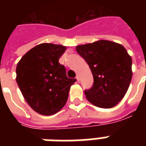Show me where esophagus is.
<instances>
[{"mask_svg": "<svg viewBox=\"0 0 146 146\" xmlns=\"http://www.w3.org/2000/svg\"><path fill=\"white\" fill-rule=\"evenodd\" d=\"M76 80H77V81L79 82V81H80V76H79V74H77V75H76Z\"/></svg>", "mask_w": 146, "mask_h": 146, "instance_id": "1", "label": "esophagus"}]
</instances>
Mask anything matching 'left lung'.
Here are the masks:
<instances>
[{
    "label": "left lung",
    "instance_id": "obj_1",
    "mask_svg": "<svg viewBox=\"0 0 146 146\" xmlns=\"http://www.w3.org/2000/svg\"><path fill=\"white\" fill-rule=\"evenodd\" d=\"M94 77L86 98L99 108L114 107L127 92L132 78V59L123 45L106 40L76 47Z\"/></svg>",
    "mask_w": 146,
    "mask_h": 146
}]
</instances>
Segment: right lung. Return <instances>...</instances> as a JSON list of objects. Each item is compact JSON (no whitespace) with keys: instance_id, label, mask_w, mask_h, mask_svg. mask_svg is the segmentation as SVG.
I'll return each mask as SVG.
<instances>
[{"instance_id":"obj_1","label":"right lung","mask_w":146,"mask_h":146,"mask_svg":"<svg viewBox=\"0 0 146 146\" xmlns=\"http://www.w3.org/2000/svg\"><path fill=\"white\" fill-rule=\"evenodd\" d=\"M66 47L44 43L27 51L16 66V82L25 100L44 116L58 113L66 105L76 79L66 76L58 62Z\"/></svg>"}]
</instances>
